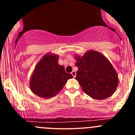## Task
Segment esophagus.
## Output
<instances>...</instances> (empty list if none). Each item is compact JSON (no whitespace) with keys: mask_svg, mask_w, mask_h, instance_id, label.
Listing matches in <instances>:
<instances>
[{"mask_svg":"<svg viewBox=\"0 0 135 135\" xmlns=\"http://www.w3.org/2000/svg\"><path fill=\"white\" fill-rule=\"evenodd\" d=\"M71 75H72V76H73V77L74 78H75V77H76V71H71Z\"/></svg>","mask_w":135,"mask_h":135,"instance_id":"obj_1","label":"esophagus"}]
</instances>
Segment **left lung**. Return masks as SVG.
I'll return each mask as SVG.
<instances>
[{
	"label": "left lung",
	"instance_id": "8db88e82",
	"mask_svg": "<svg viewBox=\"0 0 135 135\" xmlns=\"http://www.w3.org/2000/svg\"><path fill=\"white\" fill-rule=\"evenodd\" d=\"M74 57L78 68L76 80L86 95L101 100L115 93L118 76L106 57L98 51L89 50L82 57L76 55Z\"/></svg>",
	"mask_w": 135,
	"mask_h": 135
}]
</instances>
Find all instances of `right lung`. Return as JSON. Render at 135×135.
I'll use <instances>...</instances> for the list:
<instances>
[{
	"label": "right lung",
	"instance_id": "right-lung-1",
	"mask_svg": "<svg viewBox=\"0 0 135 135\" xmlns=\"http://www.w3.org/2000/svg\"><path fill=\"white\" fill-rule=\"evenodd\" d=\"M59 55L47 53L36 65L30 80V88L34 94L44 99L51 98L61 91L68 80L73 78L66 73L64 65L58 64Z\"/></svg>",
	"mask_w": 135,
	"mask_h": 135
}]
</instances>
